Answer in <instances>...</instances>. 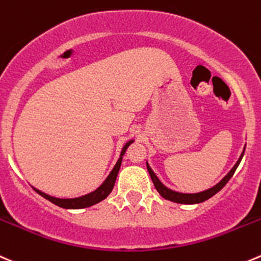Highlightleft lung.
I'll return each instance as SVG.
<instances>
[{
	"label": "left lung",
	"mask_w": 261,
	"mask_h": 261,
	"mask_svg": "<svg viewBox=\"0 0 261 261\" xmlns=\"http://www.w3.org/2000/svg\"><path fill=\"white\" fill-rule=\"evenodd\" d=\"M244 153H245V150L242 151L241 156H240L239 161H237V163L233 166V168H232L231 171L228 172V174H227V176L224 177V178L222 179L219 184H217L216 186H213L212 189L205 190V191L198 192V194H182V192H177V191H173V190H169L168 187H166L163 184H162L161 181H159L158 177H156L155 173L151 171V168L149 167L148 163H146V168H148V172H149V174H150L151 181H153V184H154V186H155L156 191H158L164 199H167V200L174 201V203H178V204H198V203H203V201L208 200L209 198H212L213 195H216L217 192L221 191V190L223 189L224 186H226L227 182L231 179V177L233 176V173L236 172L237 167H239L240 162H241L242 156H244Z\"/></svg>",
	"instance_id": "1"
}]
</instances>
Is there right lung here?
<instances>
[{"instance_id": "add662e5", "label": "right lung", "mask_w": 261, "mask_h": 261, "mask_svg": "<svg viewBox=\"0 0 261 261\" xmlns=\"http://www.w3.org/2000/svg\"><path fill=\"white\" fill-rule=\"evenodd\" d=\"M133 141L134 140H130L126 143V145L122 148V151H121V155H120V158H118L117 163H116V166L113 167V169L111 171V173L108 174V177L106 178V181L103 182V184L100 185V186L98 187L95 191L90 192V194H87V195H84V196H80V198H74V199H58V198H53V196H49V195L44 194V192L39 191V190H37V189H34V190L40 195V196H43L44 199L49 200L50 203H53L55 205L61 206V208L82 209V208H88V206L94 205V204L105 200L108 195L111 194V191H112L113 186H115L116 178H117L118 171H120L121 162H122L123 154H125L126 149L128 148V145H130Z\"/></svg>"}]
</instances>
